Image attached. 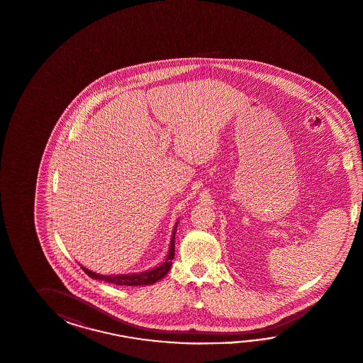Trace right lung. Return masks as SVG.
<instances>
[{
  "mask_svg": "<svg viewBox=\"0 0 363 363\" xmlns=\"http://www.w3.org/2000/svg\"><path fill=\"white\" fill-rule=\"evenodd\" d=\"M177 222L174 226L172 230V235H171V240H169V253L164 259V262L160 264L158 267L152 268L150 270H145L141 273H128V274H113V276H104V274H99L95 273L93 270H89L87 268L82 267L81 268L84 270V273L94 279H101L104 282L108 284H113V285H118V286H145V285H152L157 281L163 279L167 273H169L171 264H172V259L175 255V234H177Z\"/></svg>",
  "mask_w": 363,
  "mask_h": 363,
  "instance_id": "obj_1",
  "label": "right lung"
}]
</instances>
